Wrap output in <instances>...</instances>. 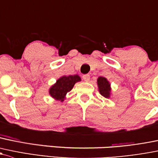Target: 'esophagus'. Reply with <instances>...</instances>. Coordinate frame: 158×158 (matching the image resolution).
I'll return each mask as SVG.
<instances>
[{
    "instance_id": "obj_1",
    "label": "esophagus",
    "mask_w": 158,
    "mask_h": 158,
    "mask_svg": "<svg viewBox=\"0 0 158 158\" xmlns=\"http://www.w3.org/2000/svg\"><path fill=\"white\" fill-rule=\"evenodd\" d=\"M82 78H83L84 81H85V82H89V79H90V76H89V74H85L82 76Z\"/></svg>"
}]
</instances>
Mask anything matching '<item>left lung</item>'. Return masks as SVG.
I'll use <instances>...</instances> for the list:
<instances>
[{
    "instance_id": "8db88e82",
    "label": "left lung",
    "mask_w": 158,
    "mask_h": 158,
    "mask_svg": "<svg viewBox=\"0 0 158 158\" xmlns=\"http://www.w3.org/2000/svg\"><path fill=\"white\" fill-rule=\"evenodd\" d=\"M97 85L101 95L106 98H109L111 94V87L109 81L105 77L99 76L97 79Z\"/></svg>"
}]
</instances>
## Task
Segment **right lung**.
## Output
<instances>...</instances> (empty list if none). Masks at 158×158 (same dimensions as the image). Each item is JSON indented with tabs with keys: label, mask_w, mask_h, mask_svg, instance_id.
I'll return each mask as SVG.
<instances>
[{
	"label": "right lung",
	"mask_w": 158,
	"mask_h": 158,
	"mask_svg": "<svg viewBox=\"0 0 158 158\" xmlns=\"http://www.w3.org/2000/svg\"><path fill=\"white\" fill-rule=\"evenodd\" d=\"M81 78L78 75L64 76L57 79L55 84L49 89V94L54 100L63 102L66 99L67 92H70L74 85L80 82Z\"/></svg>",
	"instance_id": "obj_1"
}]
</instances>
